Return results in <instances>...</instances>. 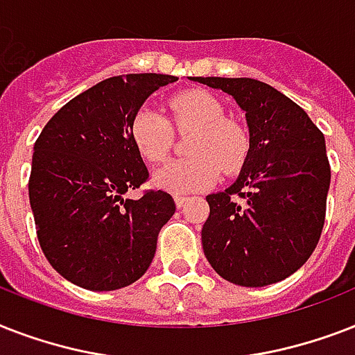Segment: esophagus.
Instances as JSON below:
<instances>
[{"label": "esophagus", "instance_id": "34e87169", "mask_svg": "<svg viewBox=\"0 0 355 355\" xmlns=\"http://www.w3.org/2000/svg\"><path fill=\"white\" fill-rule=\"evenodd\" d=\"M186 202H188V197H186V195H175V205H177L178 208H182Z\"/></svg>", "mask_w": 355, "mask_h": 355}]
</instances>
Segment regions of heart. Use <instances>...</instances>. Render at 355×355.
<instances>
[{
    "label": "heart",
    "instance_id": "obj_1",
    "mask_svg": "<svg viewBox=\"0 0 355 355\" xmlns=\"http://www.w3.org/2000/svg\"><path fill=\"white\" fill-rule=\"evenodd\" d=\"M173 119L184 132H195L189 160L167 162L153 175L155 188L182 195L211 188L219 169L234 173L248 153V138L241 127L225 119V108L206 92H184L171 101ZM130 138L141 158L162 162L173 145V127L166 116L144 107L130 121Z\"/></svg>",
    "mask_w": 355,
    "mask_h": 355
}]
</instances>
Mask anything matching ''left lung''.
Masks as SVG:
<instances>
[{
	"label": "left lung",
	"mask_w": 355,
	"mask_h": 355,
	"mask_svg": "<svg viewBox=\"0 0 355 355\" xmlns=\"http://www.w3.org/2000/svg\"><path fill=\"white\" fill-rule=\"evenodd\" d=\"M189 79L232 96L250 136L236 182L206 197V259L236 286L276 284L308 261L324 227L331 177L324 134L297 103L261 80Z\"/></svg>",
	"instance_id": "left-lung-1"
}]
</instances>
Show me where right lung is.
Segmentation results:
<instances>
[{"mask_svg": "<svg viewBox=\"0 0 355 355\" xmlns=\"http://www.w3.org/2000/svg\"><path fill=\"white\" fill-rule=\"evenodd\" d=\"M173 75L110 77L66 103L35 144L31 210L47 261L90 291H114L141 278L155 258L162 227L175 214L166 191L125 199L147 180L130 138L145 99Z\"/></svg>", "mask_w": 355, "mask_h": 355, "instance_id": "obj_1", "label": "right lung"}]
</instances>
